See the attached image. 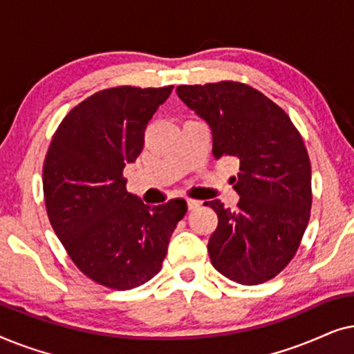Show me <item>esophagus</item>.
<instances>
[{
  "mask_svg": "<svg viewBox=\"0 0 354 354\" xmlns=\"http://www.w3.org/2000/svg\"><path fill=\"white\" fill-rule=\"evenodd\" d=\"M187 206H188V209H196V207H200L201 206V201H198V200H192V198H188L187 200Z\"/></svg>",
  "mask_w": 354,
  "mask_h": 354,
  "instance_id": "34e87169",
  "label": "esophagus"
}]
</instances>
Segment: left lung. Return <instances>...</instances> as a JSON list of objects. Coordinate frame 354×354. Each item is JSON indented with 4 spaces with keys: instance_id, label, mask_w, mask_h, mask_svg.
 <instances>
[{
    "instance_id": "left-lung-1",
    "label": "left lung",
    "mask_w": 354,
    "mask_h": 354,
    "mask_svg": "<svg viewBox=\"0 0 354 354\" xmlns=\"http://www.w3.org/2000/svg\"><path fill=\"white\" fill-rule=\"evenodd\" d=\"M177 95L209 125L214 158L240 162L236 209L205 203L219 219L207 243L211 263L236 283H263L292 261L308 227L311 162L301 135L282 108L250 85H180Z\"/></svg>"
}]
</instances>
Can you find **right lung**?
<instances>
[{
  "label": "right lung",
  "instance_id": "1",
  "mask_svg": "<svg viewBox=\"0 0 354 354\" xmlns=\"http://www.w3.org/2000/svg\"><path fill=\"white\" fill-rule=\"evenodd\" d=\"M172 88L101 90L66 115L48 149L43 193L53 229L77 268L104 287L130 290L154 277L187 212L182 198L145 205L122 176Z\"/></svg>",
  "mask_w": 354,
  "mask_h": 354
}]
</instances>
